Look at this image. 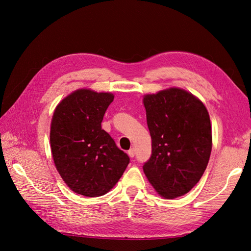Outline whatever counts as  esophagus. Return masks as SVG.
<instances>
[{"instance_id":"34e87169","label":"esophagus","mask_w":251,"mask_h":251,"mask_svg":"<svg viewBox=\"0 0 251 251\" xmlns=\"http://www.w3.org/2000/svg\"><path fill=\"white\" fill-rule=\"evenodd\" d=\"M127 155L130 156L131 158H134V156H135V149H131V150H128V151H127Z\"/></svg>"}]
</instances>
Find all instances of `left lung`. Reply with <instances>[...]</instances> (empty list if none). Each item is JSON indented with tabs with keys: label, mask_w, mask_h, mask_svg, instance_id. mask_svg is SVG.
<instances>
[{
	"label": "left lung",
	"mask_w": 251,
	"mask_h": 251,
	"mask_svg": "<svg viewBox=\"0 0 251 251\" xmlns=\"http://www.w3.org/2000/svg\"><path fill=\"white\" fill-rule=\"evenodd\" d=\"M151 155L143 172L166 199L198 183L210 157L211 126L205 105L184 90L171 88L143 98Z\"/></svg>",
	"instance_id": "obj_1"
}]
</instances>
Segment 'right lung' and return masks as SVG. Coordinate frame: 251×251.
I'll return each mask as SVG.
<instances>
[{
	"label": "right lung",
	"mask_w": 251,
	"mask_h": 251,
	"mask_svg": "<svg viewBox=\"0 0 251 251\" xmlns=\"http://www.w3.org/2000/svg\"><path fill=\"white\" fill-rule=\"evenodd\" d=\"M114 96L77 90L53 114L50 144L56 169L71 191L86 197L107 194L123 176L128 157L101 128Z\"/></svg>",
	"instance_id": "obj_1"
}]
</instances>
